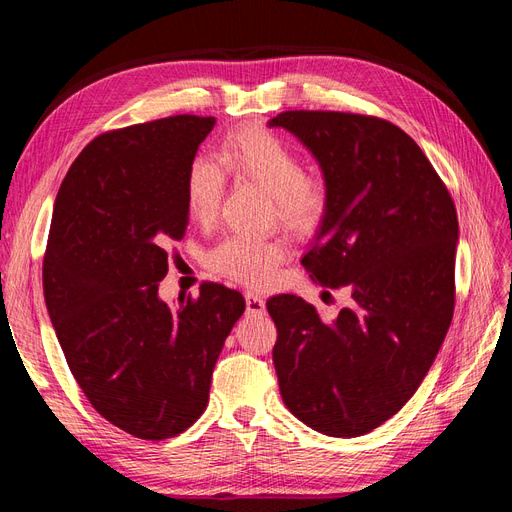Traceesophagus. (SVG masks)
Listing matches in <instances>:
<instances>
[{
  "instance_id": "1",
  "label": "esophagus",
  "mask_w": 512,
  "mask_h": 512,
  "mask_svg": "<svg viewBox=\"0 0 512 512\" xmlns=\"http://www.w3.org/2000/svg\"><path fill=\"white\" fill-rule=\"evenodd\" d=\"M245 307H247V314H254V316H262L267 309L262 297H258L254 292H245Z\"/></svg>"
}]
</instances>
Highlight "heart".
I'll list each match as a JSON object with an SVG mask.
<instances>
[{
    "mask_svg": "<svg viewBox=\"0 0 512 512\" xmlns=\"http://www.w3.org/2000/svg\"><path fill=\"white\" fill-rule=\"evenodd\" d=\"M224 175L265 190L277 220L294 232L314 230L327 213V183L305 175L297 151L265 128L235 130L222 143L218 164L198 160L190 166L185 200L194 222L209 224L215 218L224 192ZM286 258L288 245L282 239L228 237L209 254V265L215 273L235 282L267 286Z\"/></svg>",
    "mask_w": 512,
    "mask_h": 512,
    "instance_id": "1",
    "label": "heart"
}]
</instances>
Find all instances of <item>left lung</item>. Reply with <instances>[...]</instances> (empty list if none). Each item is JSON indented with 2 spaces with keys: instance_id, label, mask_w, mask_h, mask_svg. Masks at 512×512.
Returning <instances> with one entry per match:
<instances>
[{
  "instance_id": "8db88e82",
  "label": "left lung",
  "mask_w": 512,
  "mask_h": 512,
  "mask_svg": "<svg viewBox=\"0 0 512 512\" xmlns=\"http://www.w3.org/2000/svg\"><path fill=\"white\" fill-rule=\"evenodd\" d=\"M269 126L299 138L329 188L301 262L352 299L333 320L297 294L267 301L280 393L324 436H363L404 408L451 327L457 211L421 147L389 121L286 111Z\"/></svg>"
}]
</instances>
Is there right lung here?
<instances>
[{"label": "right lung", "mask_w": 512, "mask_h": 512, "mask_svg": "<svg viewBox=\"0 0 512 512\" xmlns=\"http://www.w3.org/2000/svg\"><path fill=\"white\" fill-rule=\"evenodd\" d=\"M213 117L177 115L106 132L55 198L42 286L59 346L89 404L143 440L188 429L245 312L241 292L205 282L170 305L166 247L190 222L185 181Z\"/></svg>", "instance_id": "right-lung-1"}]
</instances>
